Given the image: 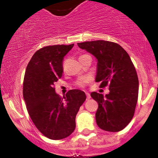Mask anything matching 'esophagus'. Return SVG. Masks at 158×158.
Returning <instances> with one entry per match:
<instances>
[{
  "mask_svg": "<svg viewBox=\"0 0 158 158\" xmlns=\"http://www.w3.org/2000/svg\"><path fill=\"white\" fill-rule=\"evenodd\" d=\"M86 97H87V99H89V98H91V96H90V94L89 93V92H86Z\"/></svg>",
  "mask_w": 158,
  "mask_h": 158,
  "instance_id": "esophagus-1",
  "label": "esophagus"
}]
</instances>
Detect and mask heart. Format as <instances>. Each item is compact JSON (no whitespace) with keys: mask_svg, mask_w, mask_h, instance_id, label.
<instances>
[{"mask_svg":"<svg viewBox=\"0 0 158 158\" xmlns=\"http://www.w3.org/2000/svg\"><path fill=\"white\" fill-rule=\"evenodd\" d=\"M87 81H88V79H87V78H82V79H79L77 84L79 85H80V86H82V85H84V84H85Z\"/></svg>","mask_w":158,"mask_h":158,"instance_id":"b5f03b06","label":"heart"}]
</instances>
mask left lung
<instances>
[{
    "instance_id": "1",
    "label": "left lung",
    "mask_w": 158,
    "mask_h": 158,
    "mask_svg": "<svg viewBox=\"0 0 158 158\" xmlns=\"http://www.w3.org/2000/svg\"><path fill=\"white\" fill-rule=\"evenodd\" d=\"M78 46L97 60L95 82H101V87L109 86L106 95L91 93L98 105L97 125L107 131H122L133 118L138 96V75L130 56L120 45L109 41L78 43Z\"/></svg>"
}]
</instances>
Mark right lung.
Returning a JSON list of instances; mask_svg holds the SVG:
<instances>
[{
  "label": "right lung",
  "mask_w": 158,
  "mask_h": 158,
  "mask_svg": "<svg viewBox=\"0 0 158 158\" xmlns=\"http://www.w3.org/2000/svg\"><path fill=\"white\" fill-rule=\"evenodd\" d=\"M71 45L48 46L36 51L30 60L23 79V95L31 120L49 139L69 136L76 128V116L86 95L79 89L60 98L54 83L63 75V57Z\"/></svg>",
  "instance_id": "obj_1"
}]
</instances>
